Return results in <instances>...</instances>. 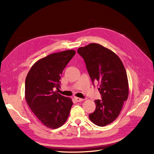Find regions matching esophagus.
Wrapping results in <instances>:
<instances>
[{
    "label": "esophagus",
    "instance_id": "esophagus-1",
    "mask_svg": "<svg viewBox=\"0 0 154 154\" xmlns=\"http://www.w3.org/2000/svg\"><path fill=\"white\" fill-rule=\"evenodd\" d=\"M74 99H75V100H76L78 102H80V101H83V100H84V99H82V98H80V97H74Z\"/></svg>",
    "mask_w": 154,
    "mask_h": 154
}]
</instances>
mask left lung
<instances>
[{
	"label": "left lung",
	"mask_w": 154,
	"mask_h": 154,
	"mask_svg": "<svg viewBox=\"0 0 154 154\" xmlns=\"http://www.w3.org/2000/svg\"><path fill=\"white\" fill-rule=\"evenodd\" d=\"M92 82L99 86L102 99L95 100L96 107L88 117L99 127L112 123L118 117L128 96L125 68L118 56L100 44L92 43L78 48Z\"/></svg>",
	"instance_id": "8db88e82"
}]
</instances>
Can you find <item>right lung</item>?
<instances>
[{"label":"right lung","mask_w":154,"mask_h":154,"mask_svg":"<svg viewBox=\"0 0 154 154\" xmlns=\"http://www.w3.org/2000/svg\"><path fill=\"white\" fill-rule=\"evenodd\" d=\"M76 52L67 50L51 54L32 66L26 78L25 98L32 112L48 128L56 129L67 121L73 104L61 95L60 76Z\"/></svg>","instance_id":"right-lung-1"}]
</instances>
